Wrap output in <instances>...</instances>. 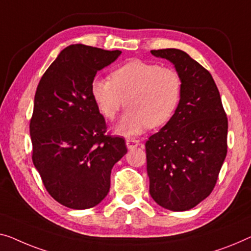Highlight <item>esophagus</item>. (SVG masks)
<instances>
[{"label": "esophagus", "mask_w": 251, "mask_h": 251, "mask_svg": "<svg viewBox=\"0 0 251 251\" xmlns=\"http://www.w3.org/2000/svg\"><path fill=\"white\" fill-rule=\"evenodd\" d=\"M126 145H127V149H128V150H134L135 148L140 147L141 142L138 140H133V138H128V140H126Z\"/></svg>", "instance_id": "34e87169"}]
</instances>
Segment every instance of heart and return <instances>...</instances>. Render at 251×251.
I'll list each match as a JSON object with an SVG mask.
<instances>
[{
    "mask_svg": "<svg viewBox=\"0 0 251 251\" xmlns=\"http://www.w3.org/2000/svg\"><path fill=\"white\" fill-rule=\"evenodd\" d=\"M91 96L109 121L126 104L128 109L116 130L126 136H137L148 127L155 128L170 121L180 100L181 80L171 67L135 59L114 70L109 80L93 78Z\"/></svg>",
    "mask_w": 251,
    "mask_h": 251,
    "instance_id": "b5f03b06",
    "label": "heart"
}]
</instances>
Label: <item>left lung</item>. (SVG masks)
<instances>
[{
    "mask_svg": "<svg viewBox=\"0 0 251 251\" xmlns=\"http://www.w3.org/2000/svg\"><path fill=\"white\" fill-rule=\"evenodd\" d=\"M173 63L181 96L170 121L145 143L150 194L160 206L188 211L205 200L226 156L227 118L214 80L180 50H151Z\"/></svg>",
    "mask_w": 251,
    "mask_h": 251,
    "instance_id": "1",
    "label": "left lung"
}]
</instances>
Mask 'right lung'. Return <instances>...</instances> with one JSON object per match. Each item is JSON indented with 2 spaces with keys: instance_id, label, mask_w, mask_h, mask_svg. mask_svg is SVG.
<instances>
[{
  "instance_id": "add662e5",
  "label": "right lung",
  "mask_w": 251,
  "mask_h": 251,
  "mask_svg": "<svg viewBox=\"0 0 251 251\" xmlns=\"http://www.w3.org/2000/svg\"><path fill=\"white\" fill-rule=\"evenodd\" d=\"M121 54L71 45L37 87L30 121L32 162L50 195L69 208L98 205L109 192L114 164L127 152L124 138L106 135V122L91 96L97 72Z\"/></svg>"
}]
</instances>
